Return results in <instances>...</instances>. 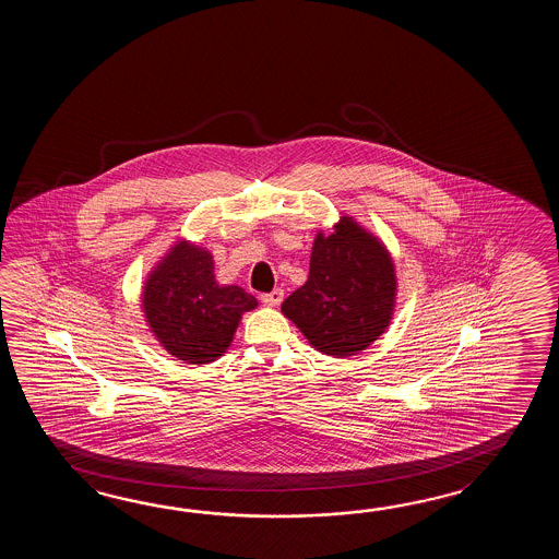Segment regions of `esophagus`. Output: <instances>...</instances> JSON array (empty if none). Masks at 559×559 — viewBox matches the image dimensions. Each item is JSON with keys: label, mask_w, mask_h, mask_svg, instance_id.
<instances>
[{"label": "esophagus", "mask_w": 559, "mask_h": 559, "mask_svg": "<svg viewBox=\"0 0 559 559\" xmlns=\"http://www.w3.org/2000/svg\"><path fill=\"white\" fill-rule=\"evenodd\" d=\"M282 299H284V289H274V292H270V294H263L262 301L265 306H280L282 304Z\"/></svg>", "instance_id": "34e87169"}]
</instances>
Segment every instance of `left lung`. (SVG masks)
Returning a JSON list of instances; mask_svg holds the SVG:
<instances>
[{
    "mask_svg": "<svg viewBox=\"0 0 559 559\" xmlns=\"http://www.w3.org/2000/svg\"><path fill=\"white\" fill-rule=\"evenodd\" d=\"M395 272L388 250L352 217L318 234L309 277L282 304L318 352L347 357L366 349L392 320Z\"/></svg>",
    "mask_w": 559,
    "mask_h": 559,
    "instance_id": "8db88e82",
    "label": "left lung"
}]
</instances>
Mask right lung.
Masks as SVG:
<instances>
[{
    "mask_svg": "<svg viewBox=\"0 0 559 559\" xmlns=\"http://www.w3.org/2000/svg\"><path fill=\"white\" fill-rule=\"evenodd\" d=\"M142 301L159 344L188 364H210L226 354L241 313L258 306L239 285L217 284L212 253L188 241L157 263Z\"/></svg>",
    "mask_w": 559,
    "mask_h": 559,
    "instance_id": "add662e5",
    "label": "right lung"
}]
</instances>
